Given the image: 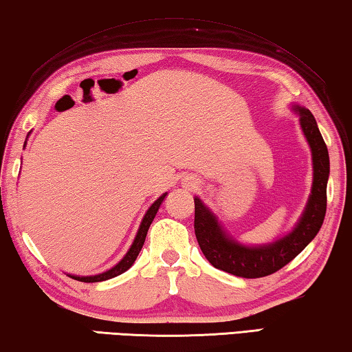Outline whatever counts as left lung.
I'll return each instance as SVG.
<instances>
[{"instance_id": "left-lung-1", "label": "left lung", "mask_w": 352, "mask_h": 352, "mask_svg": "<svg viewBox=\"0 0 352 352\" xmlns=\"http://www.w3.org/2000/svg\"><path fill=\"white\" fill-rule=\"evenodd\" d=\"M300 126L313 155V187L305 212L293 232L264 247H244L226 237L209 209L195 198V236L208 261L214 267L242 278H259L277 272L299 255L320 231L327 208L329 153L315 116L297 107Z\"/></svg>"}]
</instances>
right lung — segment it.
<instances>
[{
  "label": "right lung",
  "mask_w": 352,
  "mask_h": 352,
  "mask_svg": "<svg viewBox=\"0 0 352 352\" xmlns=\"http://www.w3.org/2000/svg\"><path fill=\"white\" fill-rule=\"evenodd\" d=\"M165 197H166V193L162 195V197L157 199V201H155L153 206L148 209V212H146L144 219L142 221V225H140V230L137 232V237H135L132 247L129 248V252L126 253V256H124L121 261L116 264L115 267H111L110 270H107V272H104V274L93 275V277H75V275H70V277L75 278V280H78V282L94 283V282H104V280L113 278V277H116V275H121L122 272H126V270L135 263V259H137L140 250H142V247L144 244V239H146V234H148L149 226H151V223H153L155 214H157V210H159L160 204H162V201H164Z\"/></svg>",
  "instance_id": "add662e5"
}]
</instances>
